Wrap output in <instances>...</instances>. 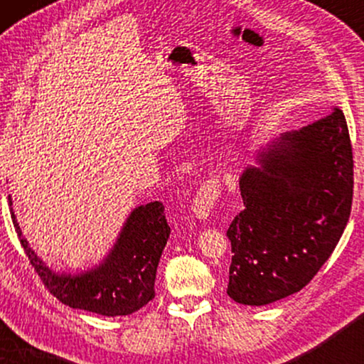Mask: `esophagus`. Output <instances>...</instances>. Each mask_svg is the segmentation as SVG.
I'll use <instances>...</instances> for the list:
<instances>
[{"label": "esophagus", "mask_w": 364, "mask_h": 364, "mask_svg": "<svg viewBox=\"0 0 364 364\" xmlns=\"http://www.w3.org/2000/svg\"><path fill=\"white\" fill-rule=\"evenodd\" d=\"M222 193V182L218 178H208V181H203L200 188H198L196 193V198H193L192 203V212L197 218H207L210 215L213 207L218 200Z\"/></svg>", "instance_id": "obj_1"}]
</instances>
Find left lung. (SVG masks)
Here are the masks:
<instances>
[{
    "label": "left lung",
    "mask_w": 364,
    "mask_h": 364,
    "mask_svg": "<svg viewBox=\"0 0 364 364\" xmlns=\"http://www.w3.org/2000/svg\"><path fill=\"white\" fill-rule=\"evenodd\" d=\"M240 177L245 208L227 230L228 296L262 306L300 291L335 250L353 202V149L341 109L282 134Z\"/></svg>",
    "instance_id": "1"
}]
</instances>
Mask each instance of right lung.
I'll return each instance as SVG.
<instances>
[{"mask_svg":"<svg viewBox=\"0 0 364 364\" xmlns=\"http://www.w3.org/2000/svg\"><path fill=\"white\" fill-rule=\"evenodd\" d=\"M9 205L11 197H8ZM13 225L28 260L44 287L59 301L104 316H124L141 310L156 296L154 283L162 250L171 235L162 202L137 207L129 215L116 245L101 265L77 275L54 273L29 248L11 207Z\"/></svg>","mask_w":364,"mask_h":364,"instance_id":"obj_1","label":"right lung"}]
</instances>
